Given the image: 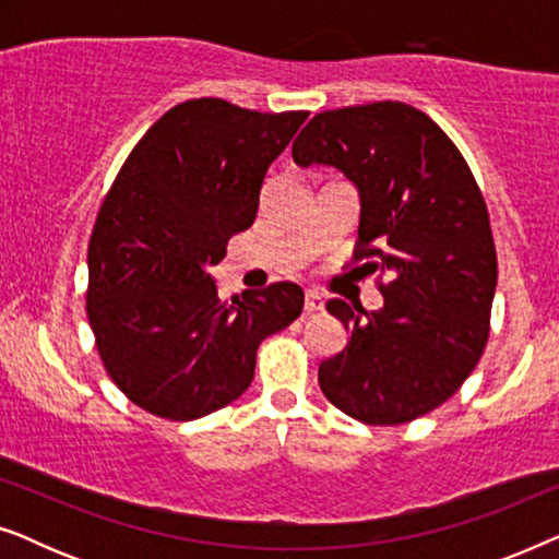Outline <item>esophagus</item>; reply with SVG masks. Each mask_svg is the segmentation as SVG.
I'll list each match as a JSON object with an SVG mask.
<instances>
[{"mask_svg": "<svg viewBox=\"0 0 559 559\" xmlns=\"http://www.w3.org/2000/svg\"><path fill=\"white\" fill-rule=\"evenodd\" d=\"M320 310H323V297L308 289V293H305V316H312V312Z\"/></svg>", "mask_w": 559, "mask_h": 559, "instance_id": "obj_1", "label": "esophagus"}]
</instances>
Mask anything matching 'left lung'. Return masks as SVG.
<instances>
[{
  "label": "left lung",
  "mask_w": 559,
  "mask_h": 559,
  "mask_svg": "<svg viewBox=\"0 0 559 559\" xmlns=\"http://www.w3.org/2000/svg\"><path fill=\"white\" fill-rule=\"evenodd\" d=\"M293 159L354 182V259L386 277L379 310L328 300L350 338L320 364V389L358 423H412L461 389L488 341L499 266L478 182L450 136L402 102L316 114Z\"/></svg>",
  "instance_id": "8db88e82"
}]
</instances>
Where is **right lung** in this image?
Instances as JSON below:
<instances>
[{
    "mask_svg": "<svg viewBox=\"0 0 559 559\" xmlns=\"http://www.w3.org/2000/svg\"><path fill=\"white\" fill-rule=\"evenodd\" d=\"M305 119L193 98L121 165L88 241L86 312L106 373L150 415L188 423L231 404L259 343L302 312L295 282L218 300L211 266L254 224L264 175Z\"/></svg>",
    "mask_w": 559,
    "mask_h": 559,
    "instance_id": "1",
    "label": "right lung"
}]
</instances>
